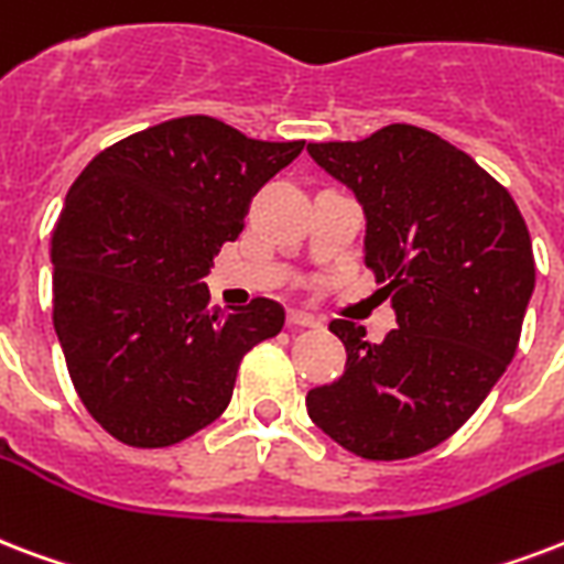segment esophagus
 <instances>
[{
  "label": "esophagus",
  "instance_id": "obj_1",
  "mask_svg": "<svg viewBox=\"0 0 564 564\" xmlns=\"http://www.w3.org/2000/svg\"><path fill=\"white\" fill-rule=\"evenodd\" d=\"M286 322H290V328H319V319H316V316L301 311H290Z\"/></svg>",
  "mask_w": 564,
  "mask_h": 564
}]
</instances>
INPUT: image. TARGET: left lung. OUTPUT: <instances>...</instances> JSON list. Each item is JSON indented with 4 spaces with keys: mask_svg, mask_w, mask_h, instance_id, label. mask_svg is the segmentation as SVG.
Segmentation results:
<instances>
[{
    "mask_svg": "<svg viewBox=\"0 0 564 564\" xmlns=\"http://www.w3.org/2000/svg\"><path fill=\"white\" fill-rule=\"evenodd\" d=\"M307 153L364 206V260L399 325L369 343L330 322L346 372L313 387L307 414L360 458H411L455 435L514 358L535 290L530 230L509 192L429 129L390 123Z\"/></svg>",
    "mask_w": 564,
    "mask_h": 564,
    "instance_id": "left-lung-1",
    "label": "left lung"
}]
</instances>
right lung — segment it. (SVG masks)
Returning a JSON list of instances; mask_svg holds the SVG:
<instances>
[{
	"mask_svg": "<svg viewBox=\"0 0 564 564\" xmlns=\"http://www.w3.org/2000/svg\"><path fill=\"white\" fill-rule=\"evenodd\" d=\"M301 148L188 115L106 148L70 186L50 251L53 325L82 405L120 444L159 449L215 423L245 355L281 334L278 301L221 313L204 278Z\"/></svg>",
	"mask_w": 564,
	"mask_h": 564,
	"instance_id": "obj_1",
	"label": "right lung"
}]
</instances>
